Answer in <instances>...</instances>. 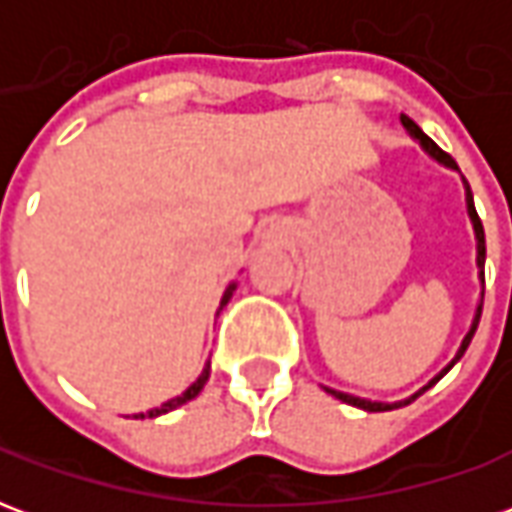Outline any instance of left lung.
<instances>
[{"instance_id":"obj_1","label":"left lung","mask_w":512,"mask_h":512,"mask_svg":"<svg viewBox=\"0 0 512 512\" xmlns=\"http://www.w3.org/2000/svg\"><path fill=\"white\" fill-rule=\"evenodd\" d=\"M400 123H403V128L408 131V136L411 139H417L419 147L428 153L430 158H436L439 164H444V167L450 169H458V164L452 161L444 150H441L433 139H430L428 134H422V128L411 120V117L400 115ZM463 189H466V213H469V219H472V227H474V238H477V277H480V282L485 285V233H483V222H480V216H477V211H474V197H472V189H469V183H466V178H463ZM480 315H483V293H480V301H477V310H474V318H472V326H469V332H466V337L461 340V348L455 351V356H452V362L444 370H441L439 376H433L428 381V384L422 386V389H417L414 395L406 397V400H395V403H381V400H367V397H356V395H348V392H337V389H329V386H323L329 395H334L337 400H343V403H348V406H356V408H365V411H392V408H400V406H408L411 400H417L422 392H428L430 386L436 384V381H441V378L450 373L452 367H455V362H461V356L466 354V348H469V343H472L474 332H477V323H480Z\"/></svg>"}]
</instances>
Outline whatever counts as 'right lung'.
Here are the masks:
<instances>
[{"instance_id": "obj_1", "label": "right lung", "mask_w": 512, "mask_h": 512, "mask_svg": "<svg viewBox=\"0 0 512 512\" xmlns=\"http://www.w3.org/2000/svg\"><path fill=\"white\" fill-rule=\"evenodd\" d=\"M233 290H235V282H230V285H227V290H224L222 301H219V310H216V315H219V312L224 310V304H227V301L233 299ZM208 376H211V359H208V362H205V367H202L200 378H197V381H194V384H191L189 389L183 392V395L172 397V400H167V403H161V406H158V408H150V411H145V414H134V417L136 419L161 417V414H167V411H175V408H178V406H183V403H189V400H194V397L200 395L202 386L208 384Z\"/></svg>"}]
</instances>
